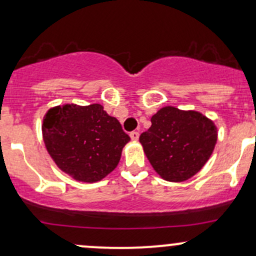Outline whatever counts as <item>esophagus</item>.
<instances>
[{
  "label": "esophagus",
  "mask_w": 256,
  "mask_h": 256,
  "mask_svg": "<svg viewBox=\"0 0 256 256\" xmlns=\"http://www.w3.org/2000/svg\"><path fill=\"white\" fill-rule=\"evenodd\" d=\"M129 136H130V139L132 140H134V142H136L138 139H139V132H132L130 134H129Z\"/></svg>",
  "instance_id": "obj_1"
}]
</instances>
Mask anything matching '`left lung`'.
Masks as SVG:
<instances>
[{"instance_id": "8db88e82", "label": "left lung", "mask_w": 256, "mask_h": 256, "mask_svg": "<svg viewBox=\"0 0 256 256\" xmlns=\"http://www.w3.org/2000/svg\"><path fill=\"white\" fill-rule=\"evenodd\" d=\"M139 140L151 166L166 182L190 179L202 169L216 144V128L197 111L160 108Z\"/></svg>"}]
</instances>
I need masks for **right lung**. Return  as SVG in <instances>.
Listing matches in <instances>:
<instances>
[{
	"instance_id": "obj_1",
	"label": "right lung",
	"mask_w": 256,
	"mask_h": 256,
	"mask_svg": "<svg viewBox=\"0 0 256 256\" xmlns=\"http://www.w3.org/2000/svg\"><path fill=\"white\" fill-rule=\"evenodd\" d=\"M42 133L56 164L84 182L105 178L118 164L130 138L120 123L100 104H66L50 108L43 118Z\"/></svg>"
}]
</instances>
